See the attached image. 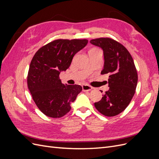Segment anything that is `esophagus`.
Here are the masks:
<instances>
[{"instance_id": "34e87169", "label": "esophagus", "mask_w": 159, "mask_h": 159, "mask_svg": "<svg viewBox=\"0 0 159 159\" xmlns=\"http://www.w3.org/2000/svg\"><path fill=\"white\" fill-rule=\"evenodd\" d=\"M93 89V88L91 86H89L88 85H82V89L84 91H90Z\"/></svg>"}]
</instances>
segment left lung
Segmentation results:
<instances>
[{"label": "left lung", "mask_w": 159, "mask_h": 159, "mask_svg": "<svg viewBox=\"0 0 159 159\" xmlns=\"http://www.w3.org/2000/svg\"><path fill=\"white\" fill-rule=\"evenodd\" d=\"M90 43L103 50L104 66L101 74L109 78V89L95 107L105 116H115L126 109L135 93L138 75L133 57L122 44L111 38H96Z\"/></svg>", "instance_id": "left-lung-1"}]
</instances>
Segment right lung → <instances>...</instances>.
I'll use <instances>...</instances> for the list:
<instances>
[{
    "label": "right lung",
    "mask_w": 159,
    "mask_h": 159,
    "mask_svg": "<svg viewBox=\"0 0 159 159\" xmlns=\"http://www.w3.org/2000/svg\"><path fill=\"white\" fill-rule=\"evenodd\" d=\"M88 40L59 39L42 46L34 56L28 70V87L37 107L46 116L63 117L82 90L79 85H64L60 72L68 69L76 53Z\"/></svg>",
    "instance_id": "1"
}]
</instances>
